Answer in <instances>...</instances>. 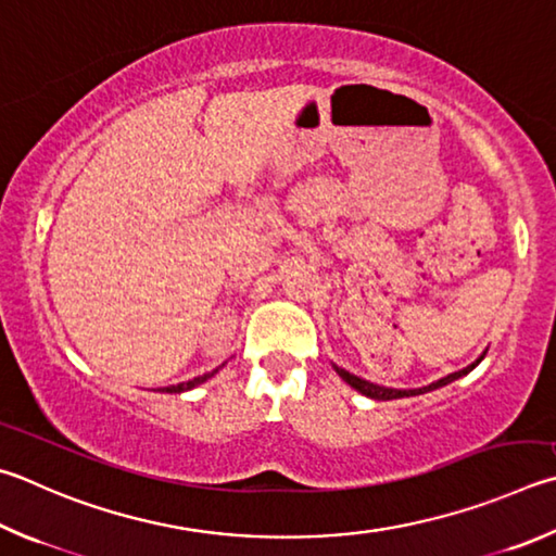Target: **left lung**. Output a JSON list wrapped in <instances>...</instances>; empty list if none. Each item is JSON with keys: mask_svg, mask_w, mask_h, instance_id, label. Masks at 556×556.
Returning a JSON list of instances; mask_svg holds the SVG:
<instances>
[{"mask_svg": "<svg viewBox=\"0 0 556 556\" xmlns=\"http://www.w3.org/2000/svg\"><path fill=\"white\" fill-rule=\"evenodd\" d=\"M483 355H486V352H483ZM483 355L473 362V365H469V367H464V369H459V371H454V375H447L445 379H440V381H435V383H430V387H422V389H408V391H401V389H387V387H377V383H369V381H365V379H359V377H355V375H350V371H345V369H338L336 367V371L338 375L345 379L352 389H357L359 393H365V396H369V399H375V401H391V399H403V396H418V393H426V391H432V389H440V387H445V383H450V381H454V379H459V377H464V375H469V371L479 365V362L483 359Z\"/></svg>", "mask_w": 556, "mask_h": 556, "instance_id": "8db88e82", "label": "left lung"}]
</instances>
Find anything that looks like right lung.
I'll list each match as a JSON object with an SVG mask.
<instances>
[{"mask_svg": "<svg viewBox=\"0 0 556 556\" xmlns=\"http://www.w3.org/2000/svg\"><path fill=\"white\" fill-rule=\"evenodd\" d=\"M218 369H214V371H208V375H204V377H197V379H191V381H181V383H177V387H167L165 391L167 393H181V391H187V389H194L197 383H204L208 377H214Z\"/></svg>", "mask_w": 556, "mask_h": 556, "instance_id": "obj_1", "label": "right lung"}]
</instances>
